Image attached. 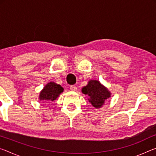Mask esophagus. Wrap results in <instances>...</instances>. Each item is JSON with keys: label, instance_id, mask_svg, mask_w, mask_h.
<instances>
[{"label": "esophagus", "instance_id": "esophagus-1", "mask_svg": "<svg viewBox=\"0 0 156 156\" xmlns=\"http://www.w3.org/2000/svg\"><path fill=\"white\" fill-rule=\"evenodd\" d=\"M69 87H70L71 91H76V90H77V87H76V86H75V85H71Z\"/></svg>", "mask_w": 156, "mask_h": 156}]
</instances>
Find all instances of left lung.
<instances>
[{"instance_id":"left-lung-1","label":"left lung","mask_w":156,"mask_h":156,"mask_svg":"<svg viewBox=\"0 0 156 156\" xmlns=\"http://www.w3.org/2000/svg\"><path fill=\"white\" fill-rule=\"evenodd\" d=\"M82 91L90 96L89 101L96 108H101L105 101L110 96V91L97 80H90L87 85L82 89Z\"/></svg>"}]
</instances>
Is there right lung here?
<instances>
[{
  "mask_svg": "<svg viewBox=\"0 0 156 156\" xmlns=\"http://www.w3.org/2000/svg\"><path fill=\"white\" fill-rule=\"evenodd\" d=\"M64 89L61 85L55 83H49L44 87L40 92L39 99L44 101H54L63 91Z\"/></svg>",
  "mask_w": 156,
  "mask_h": 156,
  "instance_id": "right-lung-1",
  "label": "right lung"
}]
</instances>
